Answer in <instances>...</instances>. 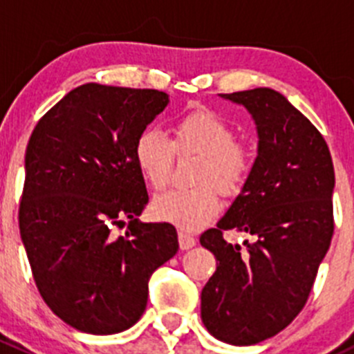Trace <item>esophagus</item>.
Instances as JSON below:
<instances>
[{"instance_id":"1","label":"esophagus","mask_w":354,"mask_h":354,"mask_svg":"<svg viewBox=\"0 0 354 354\" xmlns=\"http://www.w3.org/2000/svg\"><path fill=\"white\" fill-rule=\"evenodd\" d=\"M178 241H180V248L181 250H190V248H194L195 245H197V240H195L194 236H190V234H187V233L178 234Z\"/></svg>"}]
</instances>
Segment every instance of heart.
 I'll list each match as a JSON object with an SVG mask.
<instances>
[{"label":"heart","mask_w":354,"mask_h":354,"mask_svg":"<svg viewBox=\"0 0 354 354\" xmlns=\"http://www.w3.org/2000/svg\"><path fill=\"white\" fill-rule=\"evenodd\" d=\"M234 128L210 109H195L174 124V140L157 128H145L135 140L133 156L145 183L160 190L169 181L174 151L180 156H200L192 190H169L157 195L151 212L157 221L183 231L207 226L221 209L214 187L226 197H234L245 187L252 171V151L234 140Z\"/></svg>","instance_id":"b5f03b06"}]
</instances>
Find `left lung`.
<instances>
[{"instance_id": "8db88e82", "label": "left lung", "mask_w": 354, "mask_h": 354, "mask_svg": "<svg viewBox=\"0 0 354 354\" xmlns=\"http://www.w3.org/2000/svg\"><path fill=\"white\" fill-rule=\"evenodd\" d=\"M219 95L252 114L259 147L241 194L200 236L219 262L202 289V322L227 344L250 346L288 327L308 299L334 233V166L320 131L283 94ZM227 229L252 240L227 244Z\"/></svg>"}]
</instances>
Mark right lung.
<instances>
[{
	"label": "right lung",
	"mask_w": 354,
	"mask_h": 354,
	"mask_svg": "<svg viewBox=\"0 0 354 354\" xmlns=\"http://www.w3.org/2000/svg\"><path fill=\"white\" fill-rule=\"evenodd\" d=\"M167 102L154 88L85 84L53 106L28 140L22 243L42 299L87 334L137 324L152 272L178 252L174 226L138 221L149 195L133 156ZM127 220L118 237L112 230Z\"/></svg>",
	"instance_id": "add662e5"
}]
</instances>
